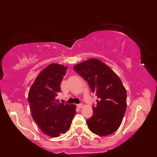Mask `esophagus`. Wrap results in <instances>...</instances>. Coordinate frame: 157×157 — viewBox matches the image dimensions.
Here are the masks:
<instances>
[{"label":"esophagus","instance_id":"obj_1","mask_svg":"<svg viewBox=\"0 0 157 157\" xmlns=\"http://www.w3.org/2000/svg\"><path fill=\"white\" fill-rule=\"evenodd\" d=\"M77 108H79V109H81V108L83 106V105H82V104H78V105H77Z\"/></svg>","mask_w":157,"mask_h":157}]
</instances>
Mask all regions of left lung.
<instances>
[{
	"instance_id": "1",
	"label": "left lung",
	"mask_w": 157,
	"mask_h": 157,
	"mask_svg": "<svg viewBox=\"0 0 157 157\" xmlns=\"http://www.w3.org/2000/svg\"><path fill=\"white\" fill-rule=\"evenodd\" d=\"M74 69L85 79L98 98L87 120L89 130L99 136H108L119 128L126 110L127 93L122 81L107 65L91 58L75 65Z\"/></svg>"
}]
</instances>
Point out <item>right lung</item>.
I'll return each mask as SVG.
<instances>
[{
	"label": "right lung",
	"mask_w": 157,
	"mask_h": 157,
	"mask_svg": "<svg viewBox=\"0 0 157 157\" xmlns=\"http://www.w3.org/2000/svg\"><path fill=\"white\" fill-rule=\"evenodd\" d=\"M67 66L48 65L36 77L29 91L32 117L40 130L52 137H57L69 129L76 114V105L60 103L56 97L61 91L60 84Z\"/></svg>",
	"instance_id": "obj_1"
}]
</instances>
